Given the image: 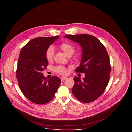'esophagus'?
Returning a JSON list of instances; mask_svg holds the SVG:
<instances>
[{"label": "esophagus", "mask_w": 132, "mask_h": 132, "mask_svg": "<svg viewBox=\"0 0 132 132\" xmlns=\"http://www.w3.org/2000/svg\"><path fill=\"white\" fill-rule=\"evenodd\" d=\"M67 78V77H62V78H61V81H63L64 80L66 79Z\"/></svg>", "instance_id": "34e87169"}]
</instances>
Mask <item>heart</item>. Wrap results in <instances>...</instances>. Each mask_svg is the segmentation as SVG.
I'll return each mask as SVG.
<instances>
[{
  "label": "heart",
  "instance_id": "b5f03b06",
  "mask_svg": "<svg viewBox=\"0 0 132 132\" xmlns=\"http://www.w3.org/2000/svg\"><path fill=\"white\" fill-rule=\"evenodd\" d=\"M60 48L67 56H71L75 51V47L72 43L69 42H64L59 45ZM54 55V48L51 46L46 50L45 52V57L47 61H51ZM74 60L76 61L79 60V56L78 55L75 56ZM55 71L61 75H65L67 72V69L63 66H59L55 68Z\"/></svg>",
  "mask_w": 132,
  "mask_h": 132
}]
</instances>
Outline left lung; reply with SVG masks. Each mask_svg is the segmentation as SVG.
Wrapping results in <instances>:
<instances>
[{
	"label": "left lung",
	"mask_w": 132,
	"mask_h": 132,
	"mask_svg": "<svg viewBox=\"0 0 132 132\" xmlns=\"http://www.w3.org/2000/svg\"><path fill=\"white\" fill-rule=\"evenodd\" d=\"M82 48V56L76 72L85 73L82 80L75 77L72 92L78 100L89 103L97 99L109 83L111 65L105 46L95 36L90 34L66 35Z\"/></svg>",
	"instance_id": "obj_1"
}]
</instances>
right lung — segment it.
I'll use <instances>...</instances> for the list:
<instances>
[{"instance_id": "add662e5", "label": "right lung", "mask_w": 132, "mask_h": 132, "mask_svg": "<svg viewBox=\"0 0 132 132\" xmlns=\"http://www.w3.org/2000/svg\"><path fill=\"white\" fill-rule=\"evenodd\" d=\"M59 37L57 35L33 39L20 53L16 71L18 85L24 96L35 104H44L51 101L61 84L58 77L47 79L42 73L48 64L45 52Z\"/></svg>"}]
</instances>
